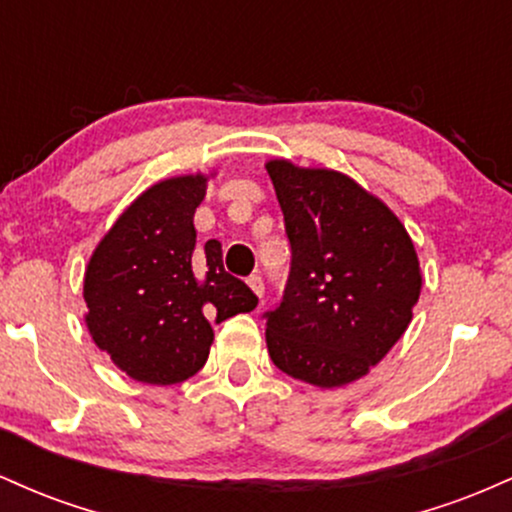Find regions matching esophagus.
Listing matches in <instances>:
<instances>
[{
  "mask_svg": "<svg viewBox=\"0 0 512 512\" xmlns=\"http://www.w3.org/2000/svg\"><path fill=\"white\" fill-rule=\"evenodd\" d=\"M248 286H250L252 293H255L257 298H262V293H264V281H262V276H260V274H252V276H248Z\"/></svg>",
  "mask_w": 512,
  "mask_h": 512,
  "instance_id": "34e87169",
  "label": "esophagus"
}]
</instances>
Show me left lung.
Instances as JSON below:
<instances>
[{
	"instance_id": "left-lung-1",
	"label": "left lung",
	"mask_w": 512,
	"mask_h": 512,
	"mask_svg": "<svg viewBox=\"0 0 512 512\" xmlns=\"http://www.w3.org/2000/svg\"><path fill=\"white\" fill-rule=\"evenodd\" d=\"M291 240V272L267 313L274 366L332 390L368 375L407 332L421 267L407 228L383 199L330 168L264 163Z\"/></svg>"
}]
</instances>
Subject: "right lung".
<instances>
[{"instance_id": "1", "label": "right lung", "mask_w": 512, "mask_h": 512, "mask_svg": "<svg viewBox=\"0 0 512 512\" xmlns=\"http://www.w3.org/2000/svg\"><path fill=\"white\" fill-rule=\"evenodd\" d=\"M214 173L161 180L117 216L86 264L88 334L146 385H175L207 363L214 330L255 310L257 296L223 269L221 243L195 255V211Z\"/></svg>"}]
</instances>
